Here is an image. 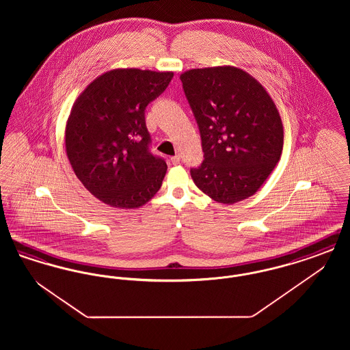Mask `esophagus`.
<instances>
[{"mask_svg":"<svg viewBox=\"0 0 350 350\" xmlns=\"http://www.w3.org/2000/svg\"><path fill=\"white\" fill-rule=\"evenodd\" d=\"M170 161H172V164H173V165H177V164H180V161H181V156H180V154L173 156V157L170 159Z\"/></svg>","mask_w":350,"mask_h":350,"instance_id":"34e87169","label":"esophagus"}]
</instances>
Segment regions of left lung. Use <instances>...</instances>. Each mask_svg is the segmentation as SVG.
<instances>
[{
  "label": "left lung",
  "mask_w": 350,
  "mask_h": 350,
  "mask_svg": "<svg viewBox=\"0 0 350 350\" xmlns=\"http://www.w3.org/2000/svg\"><path fill=\"white\" fill-rule=\"evenodd\" d=\"M200 127L203 163L190 174L211 200L252 197L278 164L283 126L267 89L232 66L189 69L180 76Z\"/></svg>",
  "instance_id": "8db88e82"
}]
</instances>
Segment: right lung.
<instances>
[{"instance_id": "right-lung-1", "label": "right lung", "mask_w": 350, "mask_h": 350, "mask_svg": "<svg viewBox=\"0 0 350 350\" xmlns=\"http://www.w3.org/2000/svg\"><path fill=\"white\" fill-rule=\"evenodd\" d=\"M173 72L117 68L94 79L76 98L66 124V152L85 189L100 202L131 210L163 185L167 163L148 150L144 110Z\"/></svg>"}]
</instances>
